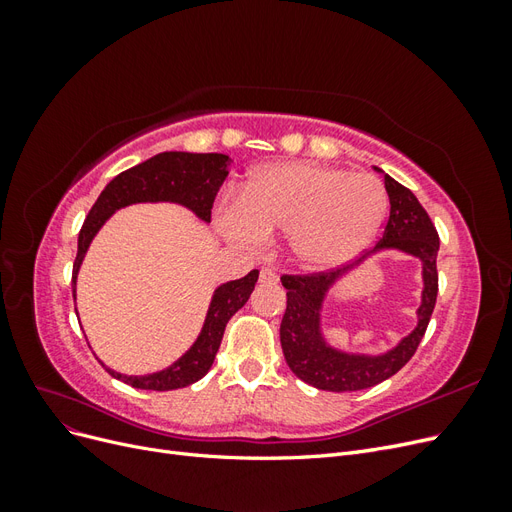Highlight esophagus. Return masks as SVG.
Wrapping results in <instances>:
<instances>
[{
  "mask_svg": "<svg viewBox=\"0 0 512 512\" xmlns=\"http://www.w3.org/2000/svg\"><path fill=\"white\" fill-rule=\"evenodd\" d=\"M258 280L262 284H277V280H280V275H277V271L273 267H262L260 273H258Z\"/></svg>",
  "mask_w": 512,
  "mask_h": 512,
  "instance_id": "esophagus-1",
  "label": "esophagus"
}]
</instances>
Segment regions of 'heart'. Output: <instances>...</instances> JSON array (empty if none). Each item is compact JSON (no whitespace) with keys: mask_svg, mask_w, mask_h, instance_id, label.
<instances>
[{"mask_svg":"<svg viewBox=\"0 0 512 512\" xmlns=\"http://www.w3.org/2000/svg\"><path fill=\"white\" fill-rule=\"evenodd\" d=\"M386 205L382 183L371 175L316 162H277L256 170L241 200L220 203L215 224L245 247L288 235L299 262L329 269L365 250L382 226Z\"/></svg>","mask_w":512,"mask_h":512,"instance_id":"heart-1","label":"heart"}]
</instances>
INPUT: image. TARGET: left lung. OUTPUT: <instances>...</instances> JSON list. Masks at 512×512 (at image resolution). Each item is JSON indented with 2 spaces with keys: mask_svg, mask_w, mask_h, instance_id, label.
I'll list each match as a JSON object with an SVG mask.
<instances>
[{
  "mask_svg": "<svg viewBox=\"0 0 512 512\" xmlns=\"http://www.w3.org/2000/svg\"><path fill=\"white\" fill-rule=\"evenodd\" d=\"M376 170L382 173L380 168ZM382 177L391 200V213L382 239L371 254L380 250H401L423 262V299L416 312L418 324L410 335L384 354L371 356L342 352L324 342L320 331V309L329 288L352 267L307 275H282V284L286 288V312L280 324V342L286 363L294 376L320 391H363L395 376L414 356L427 331L433 307H436V258L440 250L438 230L408 188L389 175L382 173Z\"/></svg>",
  "mask_w": 512,
  "mask_h": 512,
  "instance_id": "8db88e82",
  "label": "left lung"
}]
</instances>
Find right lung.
Listing matches in <instances>:
<instances>
[{
  "label": "right lung",
  "mask_w": 512,
  "mask_h": 512,
  "mask_svg": "<svg viewBox=\"0 0 512 512\" xmlns=\"http://www.w3.org/2000/svg\"><path fill=\"white\" fill-rule=\"evenodd\" d=\"M228 166L230 158L224 153L164 151L119 173L102 190L79 232V252H76L72 267V297L76 299V275H79L91 239L117 209L134 203H160L162 200V203L188 207L203 222H211L213 200L228 177ZM256 282L258 271L254 269L241 280L226 282L213 292L203 331L177 363L147 376H126L108 367L104 369L113 378L145 391H173L198 382L213 365L228 320L250 299Z\"/></svg>",
  "instance_id": "1"
}]
</instances>
